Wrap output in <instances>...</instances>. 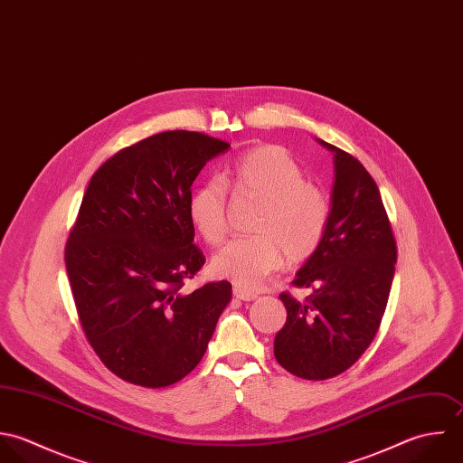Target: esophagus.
<instances>
[{
	"label": "esophagus",
	"mask_w": 463,
	"mask_h": 463,
	"mask_svg": "<svg viewBox=\"0 0 463 463\" xmlns=\"http://www.w3.org/2000/svg\"><path fill=\"white\" fill-rule=\"evenodd\" d=\"M233 295H235L239 300H242V302H251V300L257 298V293L248 291V289H241V288H235V289H233Z\"/></svg>",
	"instance_id": "obj_1"
}]
</instances>
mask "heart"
Here are the masks:
<instances>
[{
  "mask_svg": "<svg viewBox=\"0 0 463 463\" xmlns=\"http://www.w3.org/2000/svg\"><path fill=\"white\" fill-rule=\"evenodd\" d=\"M224 183L239 197L262 203L257 235L226 242L212 259V269L241 289H257L282 264H300L316 253L330 222L326 192L306 179L302 166L286 149L262 146L235 159ZM188 215L206 244L226 235V190L210 179L190 197Z\"/></svg>",
  "mask_w": 463,
  "mask_h": 463,
  "instance_id": "b5f03b06",
  "label": "heart"
}]
</instances>
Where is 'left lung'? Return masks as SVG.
I'll use <instances>...</instances> for the list:
<instances>
[{"mask_svg":"<svg viewBox=\"0 0 463 463\" xmlns=\"http://www.w3.org/2000/svg\"><path fill=\"white\" fill-rule=\"evenodd\" d=\"M317 142L334 153L330 222L293 280L310 295L304 302L280 295L288 319L275 337L277 361L308 381L343 373L370 346L397 262V242L373 177L354 156Z\"/></svg>","mask_w":463,"mask_h":463,"instance_id":"1","label":"left lung"}]
</instances>
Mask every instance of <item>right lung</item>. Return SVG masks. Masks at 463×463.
<instances>
[{
	"mask_svg": "<svg viewBox=\"0 0 463 463\" xmlns=\"http://www.w3.org/2000/svg\"><path fill=\"white\" fill-rule=\"evenodd\" d=\"M230 144L165 131L111 156L91 177L64 262L82 330L100 361L144 388L181 381L203 359L232 284L184 293L203 268L188 215L192 183Z\"/></svg>",
	"mask_w": 463,
	"mask_h": 463,
	"instance_id": "1",
	"label": "right lung"
}]
</instances>
